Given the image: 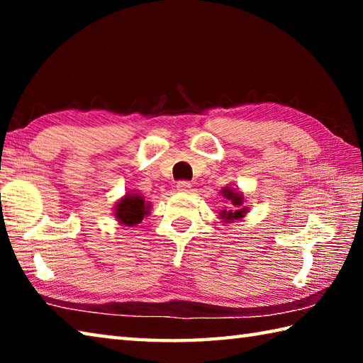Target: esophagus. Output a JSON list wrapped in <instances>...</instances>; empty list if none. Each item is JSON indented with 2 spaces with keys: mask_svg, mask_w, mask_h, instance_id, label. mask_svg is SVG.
<instances>
[{
  "mask_svg": "<svg viewBox=\"0 0 363 363\" xmlns=\"http://www.w3.org/2000/svg\"><path fill=\"white\" fill-rule=\"evenodd\" d=\"M176 187H177V190H179V192H189L190 187H192V184H190L189 181H177Z\"/></svg>",
  "mask_w": 363,
  "mask_h": 363,
  "instance_id": "esophagus-1",
  "label": "esophagus"
}]
</instances>
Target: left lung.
Returning <instances> with one entry per match:
<instances>
[{
    "label": "left lung",
    "mask_w": 363,
    "mask_h": 363,
    "mask_svg": "<svg viewBox=\"0 0 363 363\" xmlns=\"http://www.w3.org/2000/svg\"><path fill=\"white\" fill-rule=\"evenodd\" d=\"M223 194H224V196H225L227 200H230V203L233 205V210L223 211V214H220V216H223V218L227 219V220H233V219H240V218H243V214L247 213V211H245V208H242V206H243L242 195L232 192V190H229V189L223 190Z\"/></svg>",
    "instance_id": "1"
}]
</instances>
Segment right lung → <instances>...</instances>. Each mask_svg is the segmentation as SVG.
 <instances>
[{"instance_id":"add662e5","label":"right lung","mask_w":363,"mask_h":363,"mask_svg":"<svg viewBox=\"0 0 363 363\" xmlns=\"http://www.w3.org/2000/svg\"><path fill=\"white\" fill-rule=\"evenodd\" d=\"M147 208L143 200V196H139L136 194H130L123 199L118 206H116V213L115 216L118 218L121 224L126 225H134L139 224L140 220L144 219V214H147Z\"/></svg>"}]
</instances>
